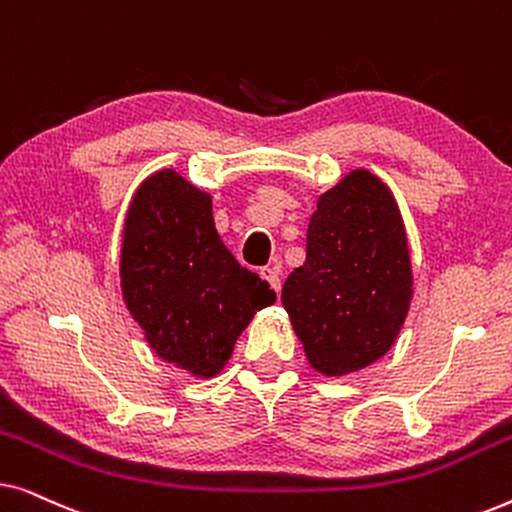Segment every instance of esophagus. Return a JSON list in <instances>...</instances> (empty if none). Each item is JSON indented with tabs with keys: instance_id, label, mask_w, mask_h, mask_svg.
Returning <instances> with one entry per match:
<instances>
[{
	"instance_id": "esophagus-1",
	"label": "esophagus",
	"mask_w": 512,
	"mask_h": 512,
	"mask_svg": "<svg viewBox=\"0 0 512 512\" xmlns=\"http://www.w3.org/2000/svg\"><path fill=\"white\" fill-rule=\"evenodd\" d=\"M261 277L272 286V291L282 289V279H279V270L275 268V265H268V268H263Z\"/></svg>"
}]
</instances>
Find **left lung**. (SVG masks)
<instances>
[{
	"instance_id": "obj_1",
	"label": "left lung",
	"mask_w": 512,
	"mask_h": 512,
	"mask_svg": "<svg viewBox=\"0 0 512 512\" xmlns=\"http://www.w3.org/2000/svg\"><path fill=\"white\" fill-rule=\"evenodd\" d=\"M410 298L408 240L394 195L375 174L349 172L317 200L305 263L282 289L307 361L333 377L370 366L394 345Z\"/></svg>"
}]
</instances>
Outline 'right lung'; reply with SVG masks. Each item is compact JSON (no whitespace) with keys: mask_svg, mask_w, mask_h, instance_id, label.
Listing matches in <instances>:
<instances>
[{"mask_svg":"<svg viewBox=\"0 0 512 512\" xmlns=\"http://www.w3.org/2000/svg\"><path fill=\"white\" fill-rule=\"evenodd\" d=\"M121 286L132 319L160 359L214 377L275 291L214 228L212 198L174 170L151 174L128 209Z\"/></svg>","mask_w":512,"mask_h":512,"instance_id":"1","label":"right lung"}]
</instances>
